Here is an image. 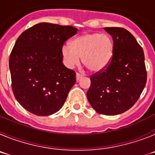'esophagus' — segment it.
<instances>
[{
  "mask_svg": "<svg viewBox=\"0 0 155 155\" xmlns=\"http://www.w3.org/2000/svg\"><path fill=\"white\" fill-rule=\"evenodd\" d=\"M82 77H83V75L81 74H79V73H77V74H76V79H77V80H78V81L79 79L81 78Z\"/></svg>",
  "mask_w": 155,
  "mask_h": 155,
  "instance_id": "obj_1",
  "label": "esophagus"
}]
</instances>
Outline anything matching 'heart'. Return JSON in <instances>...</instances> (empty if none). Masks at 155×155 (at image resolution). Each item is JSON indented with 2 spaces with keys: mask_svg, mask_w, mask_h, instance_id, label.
I'll list each match as a JSON object with an SVG mask.
<instances>
[{
  "mask_svg": "<svg viewBox=\"0 0 155 155\" xmlns=\"http://www.w3.org/2000/svg\"><path fill=\"white\" fill-rule=\"evenodd\" d=\"M113 41L109 35L87 32L76 37L61 48V56L66 67L74 68L80 58L87 69L98 72L105 69L113 58Z\"/></svg>",
  "mask_w": 155,
  "mask_h": 155,
  "instance_id": "1",
  "label": "heart"
}]
</instances>
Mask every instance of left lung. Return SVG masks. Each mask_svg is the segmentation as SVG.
Listing matches in <instances>:
<instances>
[{
    "label": "left lung",
    "instance_id": "obj_1",
    "mask_svg": "<svg viewBox=\"0 0 155 155\" xmlns=\"http://www.w3.org/2000/svg\"><path fill=\"white\" fill-rule=\"evenodd\" d=\"M104 29L113 37V58L105 69L90 76L87 98L100 114L115 116L136 103L147 82L144 53L134 35L124 28Z\"/></svg>",
    "mask_w": 155,
    "mask_h": 155
}]
</instances>
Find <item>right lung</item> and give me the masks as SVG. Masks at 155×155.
<instances>
[{"instance_id": "1", "label": "right lung", "mask_w": 155, "mask_h": 155, "mask_svg": "<svg viewBox=\"0 0 155 155\" xmlns=\"http://www.w3.org/2000/svg\"><path fill=\"white\" fill-rule=\"evenodd\" d=\"M78 31L71 25L42 22L18 38L9 58L12 91L31 113L50 116L65 102L76 74L63 64L61 48Z\"/></svg>"}]
</instances>
